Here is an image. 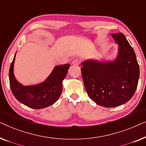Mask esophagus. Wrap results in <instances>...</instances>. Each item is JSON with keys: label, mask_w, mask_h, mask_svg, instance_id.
Listing matches in <instances>:
<instances>
[{"label": "esophagus", "mask_w": 146, "mask_h": 146, "mask_svg": "<svg viewBox=\"0 0 146 146\" xmlns=\"http://www.w3.org/2000/svg\"><path fill=\"white\" fill-rule=\"evenodd\" d=\"M80 59L79 58H76L75 59H73L72 61V64L74 65H78L80 63Z\"/></svg>", "instance_id": "obj_1"}]
</instances>
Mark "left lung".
Returning <instances> with one entry per match:
<instances>
[{"label":"left lung","instance_id":"left-lung-1","mask_svg":"<svg viewBox=\"0 0 146 146\" xmlns=\"http://www.w3.org/2000/svg\"><path fill=\"white\" fill-rule=\"evenodd\" d=\"M118 45L113 61L87 59L81 70L88 95L98 105L112 108L131 99L136 90L139 68L134 49L122 33L110 34Z\"/></svg>","mask_w":146,"mask_h":146}]
</instances>
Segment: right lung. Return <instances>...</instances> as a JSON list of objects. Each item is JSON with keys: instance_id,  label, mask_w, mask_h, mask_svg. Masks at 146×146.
Masks as SVG:
<instances>
[{"instance_id": "obj_1", "label": "right lung", "mask_w": 146, "mask_h": 146, "mask_svg": "<svg viewBox=\"0 0 146 146\" xmlns=\"http://www.w3.org/2000/svg\"><path fill=\"white\" fill-rule=\"evenodd\" d=\"M16 54L9 69V81L12 94L18 101L34 109H41L52 105L62 92V81L66 77L70 64L57 65L42 83L24 86L14 77V65Z\"/></svg>"}]
</instances>
